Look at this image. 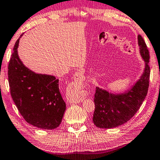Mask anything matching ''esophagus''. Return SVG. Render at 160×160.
<instances>
[{
  "label": "esophagus",
  "mask_w": 160,
  "mask_h": 160,
  "mask_svg": "<svg viewBox=\"0 0 160 160\" xmlns=\"http://www.w3.org/2000/svg\"><path fill=\"white\" fill-rule=\"evenodd\" d=\"M80 74L79 73H76L74 77V80L75 81H79L80 79ZM83 99V95L82 94H78L77 96H74L73 98H71L69 99V102H80Z\"/></svg>",
  "instance_id": "1"
}]
</instances>
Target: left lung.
<instances>
[{
    "label": "left lung",
    "mask_w": 160,
    "mask_h": 160,
    "mask_svg": "<svg viewBox=\"0 0 160 160\" xmlns=\"http://www.w3.org/2000/svg\"><path fill=\"white\" fill-rule=\"evenodd\" d=\"M141 55L145 61V69L130 90L121 95H113L96 88L94 95L95 111L92 121L96 127L110 129L123 125L135 115L148 94L150 75L149 52L143 38L138 35Z\"/></svg>",
    "instance_id": "8db88e82"
}]
</instances>
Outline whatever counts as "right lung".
Instances as JSON below:
<instances>
[{"instance_id":"right-lung-1","label":"right lung","mask_w":160,"mask_h":160,"mask_svg":"<svg viewBox=\"0 0 160 160\" xmlns=\"http://www.w3.org/2000/svg\"><path fill=\"white\" fill-rule=\"evenodd\" d=\"M19 39L8 67L12 100L27 122L40 129L52 130L61 123L66 109L60 94L61 85L54 76L35 74L24 66L17 52Z\"/></svg>"}]
</instances>
